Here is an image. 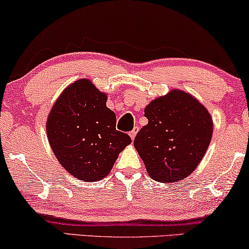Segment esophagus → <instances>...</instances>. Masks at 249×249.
<instances>
[{
  "label": "esophagus",
  "mask_w": 249,
  "mask_h": 249,
  "mask_svg": "<svg viewBox=\"0 0 249 249\" xmlns=\"http://www.w3.org/2000/svg\"><path fill=\"white\" fill-rule=\"evenodd\" d=\"M138 132H139V127H138V126H134V128H133L132 131L129 132V136H131L132 140L135 139V135H136V133H138Z\"/></svg>",
  "instance_id": "34e87169"
}]
</instances>
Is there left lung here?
Returning a JSON list of instances; mask_svg holds the SVG:
<instances>
[{"instance_id": "8db88e82", "label": "left lung", "mask_w": 249, "mask_h": 249, "mask_svg": "<svg viewBox=\"0 0 249 249\" xmlns=\"http://www.w3.org/2000/svg\"><path fill=\"white\" fill-rule=\"evenodd\" d=\"M148 124L134 140L136 151L152 179L176 183L196 169L211 141L213 122L192 94L170 90L144 109Z\"/></svg>"}]
</instances>
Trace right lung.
Listing matches in <instances>:
<instances>
[{"mask_svg":"<svg viewBox=\"0 0 249 249\" xmlns=\"http://www.w3.org/2000/svg\"><path fill=\"white\" fill-rule=\"evenodd\" d=\"M106 101V93L90 80L80 79L63 91L48 115L47 138L56 159L80 180L106 177L132 142L116 129V115Z\"/></svg>","mask_w":249,"mask_h":249,"instance_id":"add662e5","label":"right lung"}]
</instances>
